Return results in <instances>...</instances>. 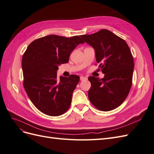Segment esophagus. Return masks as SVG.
I'll use <instances>...</instances> for the list:
<instances>
[{
    "mask_svg": "<svg viewBox=\"0 0 154 154\" xmlns=\"http://www.w3.org/2000/svg\"><path fill=\"white\" fill-rule=\"evenodd\" d=\"M86 78L85 77H84V76H80V80L81 81H83V80H86Z\"/></svg>",
    "mask_w": 154,
    "mask_h": 154,
    "instance_id": "34e87169",
    "label": "esophagus"
}]
</instances>
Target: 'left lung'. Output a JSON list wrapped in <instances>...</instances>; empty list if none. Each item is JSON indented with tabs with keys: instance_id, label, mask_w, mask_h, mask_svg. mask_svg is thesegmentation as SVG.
Returning <instances> with one entry per match:
<instances>
[{
	"instance_id": "8db88e82",
	"label": "left lung",
	"mask_w": 154,
	"mask_h": 154,
	"mask_svg": "<svg viewBox=\"0 0 154 154\" xmlns=\"http://www.w3.org/2000/svg\"><path fill=\"white\" fill-rule=\"evenodd\" d=\"M80 36L95 49L98 70L105 74L101 79L88 77V99L100 110L115 109L127 98L132 84L134 62L128 45L107 29Z\"/></svg>"
}]
</instances>
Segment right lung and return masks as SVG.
Listing matches in <instances>:
<instances>
[{
    "label": "right lung",
    "instance_id": "1",
    "mask_svg": "<svg viewBox=\"0 0 154 154\" xmlns=\"http://www.w3.org/2000/svg\"><path fill=\"white\" fill-rule=\"evenodd\" d=\"M79 36L71 38L51 35L36 39L28 45L22 60L23 85L33 105L51 116L64 114L80 77H57L58 66L69 62L76 46L83 44Z\"/></svg>",
    "mask_w": 154,
    "mask_h": 154
}]
</instances>
